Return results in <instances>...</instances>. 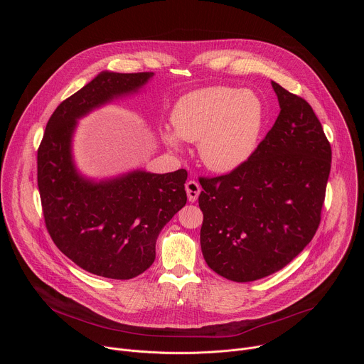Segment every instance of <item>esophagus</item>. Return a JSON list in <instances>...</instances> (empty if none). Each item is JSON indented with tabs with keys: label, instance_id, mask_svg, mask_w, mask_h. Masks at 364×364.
Listing matches in <instances>:
<instances>
[{
	"label": "esophagus",
	"instance_id": "1",
	"mask_svg": "<svg viewBox=\"0 0 364 364\" xmlns=\"http://www.w3.org/2000/svg\"><path fill=\"white\" fill-rule=\"evenodd\" d=\"M186 191H187V197L191 203H194L197 198H198V194L201 191V187L197 181L194 180H190L186 183Z\"/></svg>",
	"mask_w": 364,
	"mask_h": 364
}]
</instances>
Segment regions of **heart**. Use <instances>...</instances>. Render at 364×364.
Masks as SVG:
<instances>
[{"instance_id": "1", "label": "heart", "mask_w": 364, "mask_h": 364, "mask_svg": "<svg viewBox=\"0 0 364 364\" xmlns=\"http://www.w3.org/2000/svg\"><path fill=\"white\" fill-rule=\"evenodd\" d=\"M264 118L262 100L252 90L209 86L177 102L171 114L174 129L164 128L161 135L176 149L181 139L198 142L200 160L207 168L230 173L253 155Z\"/></svg>"}]
</instances>
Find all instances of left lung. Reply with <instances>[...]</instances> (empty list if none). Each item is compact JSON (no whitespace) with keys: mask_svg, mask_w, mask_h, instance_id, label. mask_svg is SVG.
Wrapping results in <instances>:
<instances>
[{"mask_svg":"<svg viewBox=\"0 0 364 364\" xmlns=\"http://www.w3.org/2000/svg\"><path fill=\"white\" fill-rule=\"evenodd\" d=\"M281 112L252 157L229 174L200 178L205 264L235 282L265 278L314 237L331 146L309 103L272 82Z\"/></svg>","mask_w":364,"mask_h":364,"instance_id":"8db88e82","label":"left lung"}]
</instances>
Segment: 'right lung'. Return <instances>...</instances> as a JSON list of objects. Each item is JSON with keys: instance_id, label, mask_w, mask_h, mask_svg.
<instances>
[{"instance_id": "right-lung-1", "label": "right lung", "mask_w": 364, "mask_h": 364, "mask_svg": "<svg viewBox=\"0 0 364 364\" xmlns=\"http://www.w3.org/2000/svg\"><path fill=\"white\" fill-rule=\"evenodd\" d=\"M152 76L100 72L56 108L37 151V184L51 239L77 267L103 278L131 279L146 271L161 229L187 201L183 168L166 174L134 170L96 181L75 166L77 119L138 93Z\"/></svg>"}]
</instances>
